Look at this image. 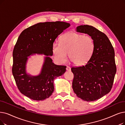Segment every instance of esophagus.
Here are the masks:
<instances>
[{"instance_id": "34e87169", "label": "esophagus", "mask_w": 125, "mask_h": 125, "mask_svg": "<svg viewBox=\"0 0 125 125\" xmlns=\"http://www.w3.org/2000/svg\"><path fill=\"white\" fill-rule=\"evenodd\" d=\"M66 70H67V71H71V68L69 66H67Z\"/></svg>"}]
</instances>
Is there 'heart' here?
<instances>
[{"label":"heart","mask_w":125,"mask_h":125,"mask_svg":"<svg viewBox=\"0 0 125 125\" xmlns=\"http://www.w3.org/2000/svg\"><path fill=\"white\" fill-rule=\"evenodd\" d=\"M94 46V41L91 36L69 32L59 38V43H53L52 52L55 60L58 63L66 62L69 53V57L74 64L82 66L90 59Z\"/></svg>","instance_id":"heart-1"}]
</instances>
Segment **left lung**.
<instances>
[{"label": "left lung", "mask_w": 125, "mask_h": 125, "mask_svg": "<svg viewBox=\"0 0 125 125\" xmlns=\"http://www.w3.org/2000/svg\"><path fill=\"white\" fill-rule=\"evenodd\" d=\"M76 31L90 36L95 46L85 66L71 68L72 88L78 97L87 102L95 101L111 90L116 72L114 50L106 35L95 27L81 25Z\"/></svg>", "instance_id": "1"}]
</instances>
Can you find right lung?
<instances>
[{"label": "right lung", "instance_id": "obj_1", "mask_svg": "<svg viewBox=\"0 0 125 125\" xmlns=\"http://www.w3.org/2000/svg\"><path fill=\"white\" fill-rule=\"evenodd\" d=\"M70 26L63 21L39 22L20 34L13 52L12 73L20 92L25 96L34 101H43L52 95L54 79L66 71V66L55 64L50 57L53 55L52 44ZM35 53L45 56L41 72L34 76L27 73L26 68L28 56Z\"/></svg>", "mask_w": 125, "mask_h": 125}]
</instances>
